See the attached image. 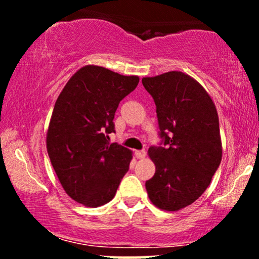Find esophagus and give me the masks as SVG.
Instances as JSON below:
<instances>
[{"label": "esophagus", "mask_w": 259, "mask_h": 259, "mask_svg": "<svg viewBox=\"0 0 259 259\" xmlns=\"http://www.w3.org/2000/svg\"><path fill=\"white\" fill-rule=\"evenodd\" d=\"M135 156H136V158H139V159H144L145 157H146V151H135Z\"/></svg>", "instance_id": "34e87169"}]
</instances>
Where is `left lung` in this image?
Listing matches in <instances>:
<instances>
[{
  "instance_id": "1",
  "label": "left lung",
  "mask_w": 259,
  "mask_h": 259,
  "mask_svg": "<svg viewBox=\"0 0 259 259\" xmlns=\"http://www.w3.org/2000/svg\"><path fill=\"white\" fill-rule=\"evenodd\" d=\"M142 85L156 103L163 139V146L148 148L156 173L147 195L159 209L177 212L206 191L221 164L218 113L203 86L183 72L142 78Z\"/></svg>"
}]
</instances>
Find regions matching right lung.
<instances>
[{"instance_id":"obj_1","label":"right lung","mask_w":259,"mask_h":259,"mask_svg":"<svg viewBox=\"0 0 259 259\" xmlns=\"http://www.w3.org/2000/svg\"><path fill=\"white\" fill-rule=\"evenodd\" d=\"M139 76L121 75L99 65L80 68L55 103L46 146L64 191L96 208L114 197L129 170L133 152L109 144L119 102L135 90Z\"/></svg>"}]
</instances>
